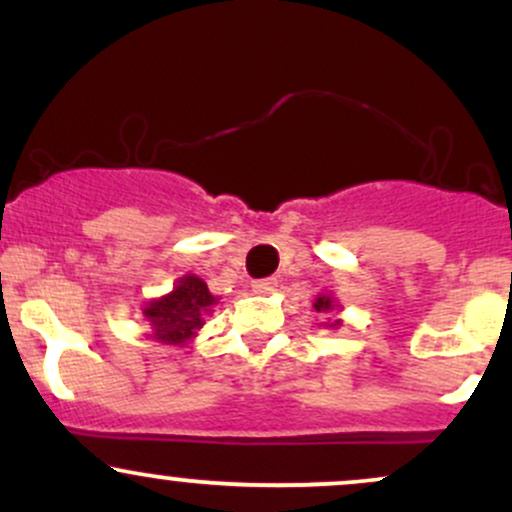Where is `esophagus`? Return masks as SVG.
Instances as JSON below:
<instances>
[{
	"label": "esophagus",
	"instance_id": "34e87169",
	"mask_svg": "<svg viewBox=\"0 0 512 512\" xmlns=\"http://www.w3.org/2000/svg\"><path fill=\"white\" fill-rule=\"evenodd\" d=\"M276 289V279H260L252 284V293H260V296H267Z\"/></svg>",
	"mask_w": 512,
	"mask_h": 512
}]
</instances>
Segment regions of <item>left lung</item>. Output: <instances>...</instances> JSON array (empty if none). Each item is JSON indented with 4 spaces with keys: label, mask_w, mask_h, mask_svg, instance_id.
I'll return each instance as SVG.
<instances>
[{
    "label": "left lung",
    "mask_w": 512,
    "mask_h": 512,
    "mask_svg": "<svg viewBox=\"0 0 512 512\" xmlns=\"http://www.w3.org/2000/svg\"><path fill=\"white\" fill-rule=\"evenodd\" d=\"M313 308L315 313H322V315H332L327 317V322H322L320 327H330V330H339L342 327V320H339V313H342L344 305L337 301V296L334 293H317V298L313 301Z\"/></svg>",
    "instance_id": "8db88e82"
}]
</instances>
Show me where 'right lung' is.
Listing matches in <instances>:
<instances>
[{"mask_svg":"<svg viewBox=\"0 0 512 512\" xmlns=\"http://www.w3.org/2000/svg\"><path fill=\"white\" fill-rule=\"evenodd\" d=\"M216 305L219 298L209 291L207 281L197 274L180 276L173 291L142 305V315L151 330L146 337L168 346H185L197 337L204 325V315L214 313Z\"/></svg>","mask_w":512,"mask_h":512,"instance_id":"add662e5","label":"right lung"}]
</instances>
